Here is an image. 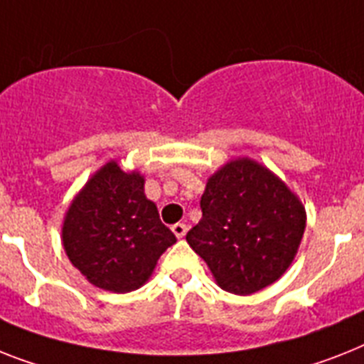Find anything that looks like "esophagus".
I'll return each mask as SVG.
<instances>
[{"instance_id": "34e87169", "label": "esophagus", "mask_w": 364, "mask_h": 364, "mask_svg": "<svg viewBox=\"0 0 364 364\" xmlns=\"http://www.w3.org/2000/svg\"><path fill=\"white\" fill-rule=\"evenodd\" d=\"M173 232H175L176 238H184L186 232H188V225H186V223L173 225Z\"/></svg>"}]
</instances>
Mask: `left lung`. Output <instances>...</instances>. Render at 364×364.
Returning <instances> with one entry per match:
<instances>
[{"mask_svg": "<svg viewBox=\"0 0 364 364\" xmlns=\"http://www.w3.org/2000/svg\"><path fill=\"white\" fill-rule=\"evenodd\" d=\"M200 210L186 240L215 283L238 296L258 292L287 272L307 221L301 200L283 180L249 158L210 176Z\"/></svg>", "mask_w": 364, "mask_h": 364, "instance_id": "left-lung-1", "label": "left lung"}]
</instances>
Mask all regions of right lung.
Masks as SVG:
<instances>
[{"instance_id":"obj_1","label":"right lung","mask_w":364,"mask_h":364,"mask_svg":"<svg viewBox=\"0 0 364 364\" xmlns=\"http://www.w3.org/2000/svg\"><path fill=\"white\" fill-rule=\"evenodd\" d=\"M176 242L145 195V178L115 160L96 171L68 206L63 247L95 287L132 292L149 281L158 258Z\"/></svg>"}]
</instances>
